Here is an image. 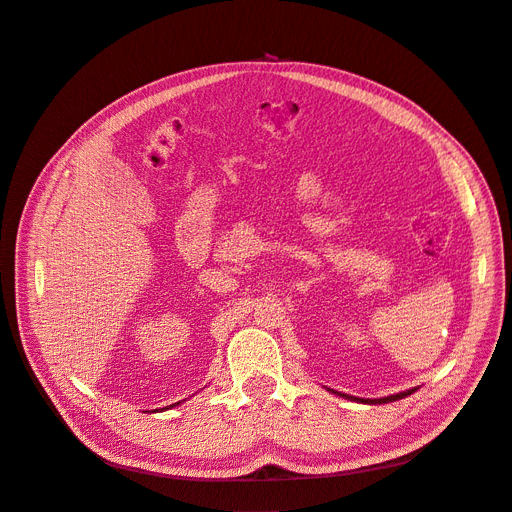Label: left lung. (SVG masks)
Here are the masks:
<instances>
[{"label": "left lung", "mask_w": 512, "mask_h": 512, "mask_svg": "<svg viewBox=\"0 0 512 512\" xmlns=\"http://www.w3.org/2000/svg\"><path fill=\"white\" fill-rule=\"evenodd\" d=\"M416 391V388H410V391H405V393H397V395H391V397H382V399H367V401H363V399H357V401H363V403H388V401H397V399H403V397H407V395H412ZM342 397H346V395H342ZM353 399V397H351Z\"/></svg>", "instance_id": "1"}]
</instances>
